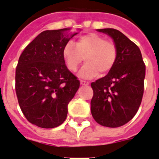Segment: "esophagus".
Masks as SVG:
<instances>
[{
	"label": "esophagus",
	"mask_w": 159,
	"mask_h": 159,
	"mask_svg": "<svg viewBox=\"0 0 159 159\" xmlns=\"http://www.w3.org/2000/svg\"><path fill=\"white\" fill-rule=\"evenodd\" d=\"M80 82H81V85L82 86H88L89 85V82H86V81H83V80H81L80 81Z\"/></svg>",
	"instance_id": "esophagus-1"
}]
</instances>
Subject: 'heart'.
Masks as SVG:
<instances>
[{"instance_id": "heart-1", "label": "heart", "mask_w": 159, "mask_h": 159, "mask_svg": "<svg viewBox=\"0 0 159 159\" xmlns=\"http://www.w3.org/2000/svg\"><path fill=\"white\" fill-rule=\"evenodd\" d=\"M62 57L68 69L76 72L83 59L86 63L79 72V77L90 79L99 72L106 74L114 67L117 59L116 46L95 33L81 35L77 39L75 45L69 42L64 46Z\"/></svg>"}]
</instances>
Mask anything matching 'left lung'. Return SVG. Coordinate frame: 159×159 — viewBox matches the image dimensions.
<instances>
[{
    "label": "left lung",
    "mask_w": 159,
    "mask_h": 159,
    "mask_svg": "<svg viewBox=\"0 0 159 159\" xmlns=\"http://www.w3.org/2000/svg\"><path fill=\"white\" fill-rule=\"evenodd\" d=\"M97 31L112 39L117 59L107 75L91 83L94 95L90 110L99 125L117 128L131 120L138 111L144 93L145 65L139 48L120 30L105 28Z\"/></svg>",
    "instance_id": "left-lung-1"
}]
</instances>
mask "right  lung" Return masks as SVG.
I'll return each instance as SVG.
<instances>
[{"mask_svg": "<svg viewBox=\"0 0 159 159\" xmlns=\"http://www.w3.org/2000/svg\"><path fill=\"white\" fill-rule=\"evenodd\" d=\"M82 30H44L24 49L16 68L15 90L27 120L38 127L61 125L80 82L65 65L62 50Z\"/></svg>", "mask_w": 159, "mask_h": 159, "instance_id": "1", "label": "right lung"}]
</instances>
